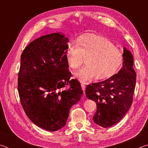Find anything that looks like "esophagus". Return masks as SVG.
<instances>
[{"mask_svg":"<svg viewBox=\"0 0 148 148\" xmlns=\"http://www.w3.org/2000/svg\"><path fill=\"white\" fill-rule=\"evenodd\" d=\"M81 87H82V90H83V91H84V92L85 93V89H86V85H85L83 83H82L81 84Z\"/></svg>","mask_w":148,"mask_h":148,"instance_id":"1","label":"esophagus"}]
</instances>
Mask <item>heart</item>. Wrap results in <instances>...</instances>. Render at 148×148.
<instances>
[{
	"mask_svg": "<svg viewBox=\"0 0 148 148\" xmlns=\"http://www.w3.org/2000/svg\"><path fill=\"white\" fill-rule=\"evenodd\" d=\"M69 66L77 69L84 63L87 66L75 72L79 81L88 83L97 76L104 79L113 76L118 71L123 62V55L111 41L99 36L84 37L72 42L66 51Z\"/></svg>",
	"mask_w": 148,
	"mask_h": 148,
	"instance_id": "1",
	"label": "heart"
}]
</instances>
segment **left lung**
<instances>
[{"label":"left lung","mask_w":148,"mask_h":148,"mask_svg":"<svg viewBox=\"0 0 148 148\" xmlns=\"http://www.w3.org/2000/svg\"><path fill=\"white\" fill-rule=\"evenodd\" d=\"M123 58L122 67L117 74L88 85L86 90L87 98L97 104L93 121L104 128L118 123L128 112L133 99L136 74L133 56L126 47L123 48Z\"/></svg>","instance_id":"obj_1"}]
</instances>
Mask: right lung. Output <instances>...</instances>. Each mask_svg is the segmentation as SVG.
I'll use <instances>...</instances> for the list:
<instances>
[{
	"label": "right lung",
	"instance_id": "add662e5",
	"mask_svg": "<svg viewBox=\"0 0 148 148\" xmlns=\"http://www.w3.org/2000/svg\"><path fill=\"white\" fill-rule=\"evenodd\" d=\"M69 41L61 32L45 35L31 42L21 56L17 87L21 105L31 121L46 131L66 125L70 110L83 93L79 82L70 79Z\"/></svg>",
	"mask_w": 148,
	"mask_h": 148
}]
</instances>
